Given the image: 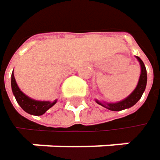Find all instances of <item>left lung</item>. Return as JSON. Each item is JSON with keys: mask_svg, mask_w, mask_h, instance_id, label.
<instances>
[{"mask_svg": "<svg viewBox=\"0 0 160 160\" xmlns=\"http://www.w3.org/2000/svg\"><path fill=\"white\" fill-rule=\"evenodd\" d=\"M136 59L139 62V64L141 67V72H140V77H139L137 86L134 88V90L127 98H125L124 99H122L121 101L112 103V102L99 101V100L96 99V102L98 104L103 106L104 108H106L108 110H112V111H120V110L129 109L137 103V101L141 98L143 93L145 92V89H146L147 81H148V74H147V69H146V66H145L143 61L137 56H136Z\"/></svg>", "mask_w": 160, "mask_h": 160, "instance_id": "1", "label": "left lung"}]
</instances>
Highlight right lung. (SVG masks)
<instances>
[{"label":"right lung","instance_id":"right-lung-1","mask_svg":"<svg viewBox=\"0 0 160 160\" xmlns=\"http://www.w3.org/2000/svg\"><path fill=\"white\" fill-rule=\"evenodd\" d=\"M11 86H12V91L13 96L15 97V99L19 106L25 110L26 112L29 113L31 115L39 116L44 114L47 110L50 109L52 106H54L57 102V99L54 101H46V100H37L33 99L27 96L24 92H22L19 87L16 84L13 71L12 72V80H11Z\"/></svg>","mask_w":160,"mask_h":160}]
</instances>
